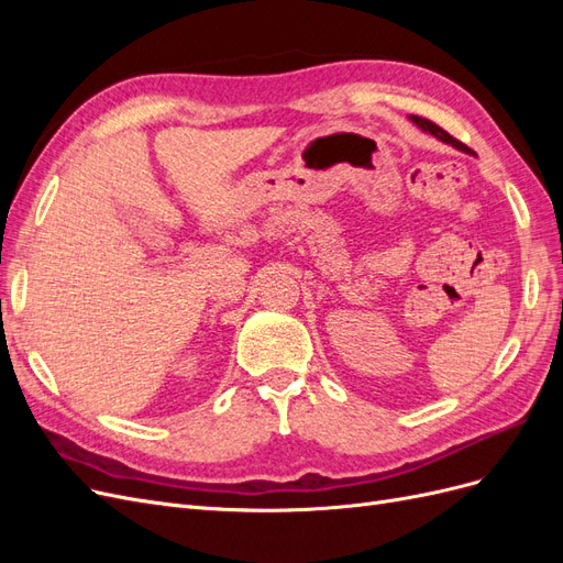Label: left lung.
<instances>
[{
    "label": "left lung",
    "mask_w": 563,
    "mask_h": 563,
    "mask_svg": "<svg viewBox=\"0 0 563 563\" xmlns=\"http://www.w3.org/2000/svg\"><path fill=\"white\" fill-rule=\"evenodd\" d=\"M411 122L418 126V129H422L424 133H432L434 139H439L441 143H446V145H453L455 150H460V152H467V155H472V150L465 145V143H460L457 139H453L451 133H446L444 129L441 126H437L434 122H430V119H424V117H418V114H411Z\"/></svg>",
    "instance_id": "1"
}]
</instances>
